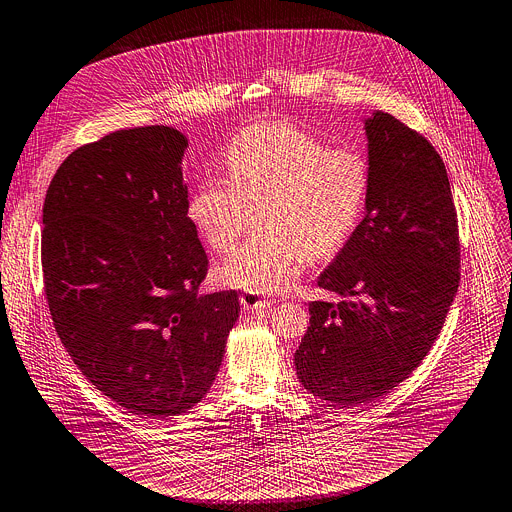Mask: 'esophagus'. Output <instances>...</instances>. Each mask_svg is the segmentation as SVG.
Instances as JSON below:
<instances>
[{
  "mask_svg": "<svg viewBox=\"0 0 512 512\" xmlns=\"http://www.w3.org/2000/svg\"><path fill=\"white\" fill-rule=\"evenodd\" d=\"M241 304L247 310H257V308H267L271 304V300L261 296V294H255V292H243L241 294Z\"/></svg>",
  "mask_w": 512,
  "mask_h": 512,
  "instance_id": "obj_1",
  "label": "esophagus"
}]
</instances>
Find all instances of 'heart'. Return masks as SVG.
<instances>
[{"label":"heart","instance_id":"obj_1","mask_svg":"<svg viewBox=\"0 0 512 512\" xmlns=\"http://www.w3.org/2000/svg\"><path fill=\"white\" fill-rule=\"evenodd\" d=\"M226 165L228 175L214 173L198 183L188 218L210 249L226 253L259 206L261 230L220 269L224 282L247 292L282 290L310 255L337 253L367 204V161L290 124L245 128L230 143Z\"/></svg>","mask_w":512,"mask_h":512}]
</instances>
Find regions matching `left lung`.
I'll list each match as a JSON object with an SVG mask.
<instances>
[{
	"mask_svg": "<svg viewBox=\"0 0 512 512\" xmlns=\"http://www.w3.org/2000/svg\"><path fill=\"white\" fill-rule=\"evenodd\" d=\"M365 216L318 277L341 302L308 304L302 386L337 406L388 394L431 351L459 286L457 210L443 159L392 114L365 122Z\"/></svg>",
	"mask_w": 512,
	"mask_h": 512,
	"instance_id": "left-lung-1",
	"label": "left lung"
}]
</instances>
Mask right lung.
<instances>
[{
    "label": "right lung",
    "mask_w": 512,
    "mask_h": 512,
    "mask_svg": "<svg viewBox=\"0 0 512 512\" xmlns=\"http://www.w3.org/2000/svg\"><path fill=\"white\" fill-rule=\"evenodd\" d=\"M188 138L116 130L75 149L42 206L44 294L81 374L122 408L163 418L210 390L241 304L200 294L210 267L181 177Z\"/></svg>",
    "instance_id": "obj_1"
}]
</instances>
